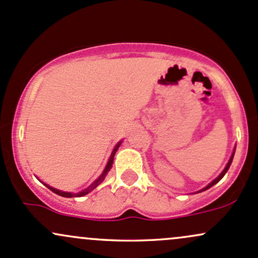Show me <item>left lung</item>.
<instances>
[{
  "label": "left lung",
  "instance_id": "1",
  "mask_svg": "<svg viewBox=\"0 0 258 258\" xmlns=\"http://www.w3.org/2000/svg\"><path fill=\"white\" fill-rule=\"evenodd\" d=\"M234 152H235V150H234ZM232 159H234V154H232V155H231V157H230V160H229L228 165H226V167H225V168H224V171H223V172H221L220 174H219V177H218V178H215V179H214V181H213V182H212V183H209V184H208L206 188H203V189H201V190H199V192H202V190H206V189H208V188L213 187V185H214L215 183H218V182H219V181H220V179H221V178H223V177H224V176H225V173H226V172H228V170H229L230 165H231V162H232Z\"/></svg>",
  "mask_w": 258,
  "mask_h": 258
}]
</instances>
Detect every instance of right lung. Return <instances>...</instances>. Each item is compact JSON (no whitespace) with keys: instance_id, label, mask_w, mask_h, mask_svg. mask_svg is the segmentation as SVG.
I'll return each mask as SVG.
<instances>
[{"instance_id":"right-lung-1","label":"right lung","mask_w":258,"mask_h":258,"mask_svg":"<svg viewBox=\"0 0 258 258\" xmlns=\"http://www.w3.org/2000/svg\"><path fill=\"white\" fill-rule=\"evenodd\" d=\"M119 145H120V143H119L118 145L114 148V150L112 151V155H110V157H109V161H108L106 168H104V171H103V173H102L101 176H99L98 178H97L96 181L93 182V183L90 185V187L86 188V189L82 190V192H79V193H69V192H62V190H57V189H55V188L49 187V185H46V187H48L50 190H52V192H54V193H56V195H59V196H61V197H66V198H71V197H82V196H86V195H87V193H90L91 190L95 189V188H96L97 185H98L99 183H102V181H103V179H104V177L107 176L108 172H109L110 167H112L113 159H114V155H115V152H117V150H118Z\"/></svg>"}]
</instances>
